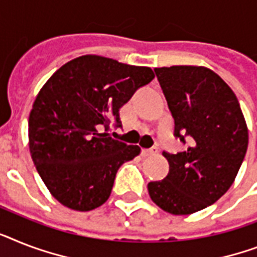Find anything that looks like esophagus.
Returning <instances> with one entry per match:
<instances>
[{
	"label": "esophagus",
	"mask_w": 257,
	"mask_h": 257,
	"mask_svg": "<svg viewBox=\"0 0 257 257\" xmlns=\"http://www.w3.org/2000/svg\"><path fill=\"white\" fill-rule=\"evenodd\" d=\"M158 152L157 147H153V148H150V149H143V156L144 157H148V156H153V154H156Z\"/></svg>",
	"instance_id": "obj_1"
}]
</instances>
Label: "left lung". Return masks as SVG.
Wrapping results in <instances>:
<instances>
[{
    "label": "left lung",
    "instance_id": "left-lung-1",
    "mask_svg": "<svg viewBox=\"0 0 257 257\" xmlns=\"http://www.w3.org/2000/svg\"><path fill=\"white\" fill-rule=\"evenodd\" d=\"M154 72L174 118V136L186 148L162 153L168 176L148 183V190L164 211L189 215L230 189L247 152V124L233 91L214 71L172 66Z\"/></svg>",
    "mask_w": 257,
    "mask_h": 257
}]
</instances>
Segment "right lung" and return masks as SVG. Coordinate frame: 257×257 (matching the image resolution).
<instances>
[{"mask_svg": "<svg viewBox=\"0 0 257 257\" xmlns=\"http://www.w3.org/2000/svg\"><path fill=\"white\" fill-rule=\"evenodd\" d=\"M153 79L149 67L83 55L46 81L29 117V147L56 201L76 211L107 202L118 168L141 150L107 129L110 122L121 126L120 108Z\"/></svg>", "mask_w": 257, "mask_h": 257, "instance_id": "add662e5", "label": "right lung"}]
</instances>
